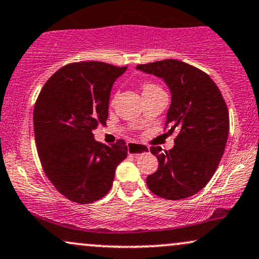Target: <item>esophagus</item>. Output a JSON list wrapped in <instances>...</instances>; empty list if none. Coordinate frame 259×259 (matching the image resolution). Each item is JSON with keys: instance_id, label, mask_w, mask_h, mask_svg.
I'll use <instances>...</instances> for the list:
<instances>
[{"instance_id": "34e87169", "label": "esophagus", "mask_w": 259, "mask_h": 259, "mask_svg": "<svg viewBox=\"0 0 259 259\" xmlns=\"http://www.w3.org/2000/svg\"><path fill=\"white\" fill-rule=\"evenodd\" d=\"M127 146V152L130 154H142V153H146L150 151V148L146 145H142V144H138V142H127L126 144Z\"/></svg>"}]
</instances>
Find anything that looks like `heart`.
Wrapping results in <instances>:
<instances>
[{
  "label": "heart",
  "instance_id": "obj_1",
  "mask_svg": "<svg viewBox=\"0 0 259 259\" xmlns=\"http://www.w3.org/2000/svg\"><path fill=\"white\" fill-rule=\"evenodd\" d=\"M154 90H159L158 86L151 84V82H146V84L142 85V92H148V91H154Z\"/></svg>",
  "mask_w": 259,
  "mask_h": 259
}]
</instances>
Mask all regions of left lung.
<instances>
[{"label":"left lung","instance_id":"obj_1","mask_svg":"<svg viewBox=\"0 0 259 259\" xmlns=\"http://www.w3.org/2000/svg\"><path fill=\"white\" fill-rule=\"evenodd\" d=\"M136 69L164 80L171 94L165 126L177 132L174 147L150 151L158 169L146 184L154 195L183 200L197 194L218 168L229 135V112L222 92L209 75L178 59L139 64Z\"/></svg>","mask_w":259,"mask_h":259}]
</instances>
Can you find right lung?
<instances>
[{"label":"right lung","mask_w":259,"mask_h":259,"mask_svg":"<svg viewBox=\"0 0 259 259\" xmlns=\"http://www.w3.org/2000/svg\"><path fill=\"white\" fill-rule=\"evenodd\" d=\"M127 67L76 62L62 67L41 89L34 107V133L45 174L68 200L91 203L108 194L124 140L107 146L92 130L108 118L113 82Z\"/></svg>","instance_id":"obj_1"}]
</instances>
